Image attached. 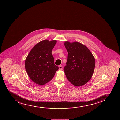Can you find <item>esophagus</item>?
<instances>
[{"mask_svg": "<svg viewBox=\"0 0 120 120\" xmlns=\"http://www.w3.org/2000/svg\"><path fill=\"white\" fill-rule=\"evenodd\" d=\"M59 67V70H62V65H60L58 66Z\"/></svg>", "mask_w": 120, "mask_h": 120, "instance_id": "obj_1", "label": "esophagus"}]
</instances>
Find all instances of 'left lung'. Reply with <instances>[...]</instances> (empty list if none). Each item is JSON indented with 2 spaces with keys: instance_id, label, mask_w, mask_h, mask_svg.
<instances>
[{
  "instance_id": "1",
  "label": "left lung",
  "mask_w": 120,
  "mask_h": 120,
  "mask_svg": "<svg viewBox=\"0 0 120 120\" xmlns=\"http://www.w3.org/2000/svg\"><path fill=\"white\" fill-rule=\"evenodd\" d=\"M64 45L68 52L66 65L64 69L67 79L76 86L84 85L94 73V56L88 48L81 43L66 41Z\"/></svg>"
}]
</instances>
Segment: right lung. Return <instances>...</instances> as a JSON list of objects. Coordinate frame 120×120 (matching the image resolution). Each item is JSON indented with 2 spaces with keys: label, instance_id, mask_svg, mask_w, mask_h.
Returning a JSON list of instances; mask_svg holds the SVG:
<instances>
[{
  "label": "right lung",
  "instance_id": "obj_1",
  "mask_svg": "<svg viewBox=\"0 0 120 120\" xmlns=\"http://www.w3.org/2000/svg\"><path fill=\"white\" fill-rule=\"evenodd\" d=\"M56 40H42L30 51L25 62V69L30 79L37 84L42 85L53 78L59 69L55 65L52 51Z\"/></svg>",
  "mask_w": 120,
  "mask_h": 120
}]
</instances>
